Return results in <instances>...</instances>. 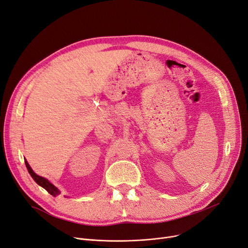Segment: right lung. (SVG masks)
<instances>
[{
    "mask_svg": "<svg viewBox=\"0 0 248 248\" xmlns=\"http://www.w3.org/2000/svg\"><path fill=\"white\" fill-rule=\"evenodd\" d=\"M24 160H25V165H26V167H27V170H28L29 174L31 175V177L34 179V181L39 186H41L42 188H44L49 194H51L52 196H54V197H56L57 195L60 194V191L53 184H51L47 179H45L41 176H38L36 173H34V171L32 170V168L28 164L27 160H26V159H24Z\"/></svg>",
    "mask_w": 248,
    "mask_h": 248,
    "instance_id": "1",
    "label": "right lung"
}]
</instances>
